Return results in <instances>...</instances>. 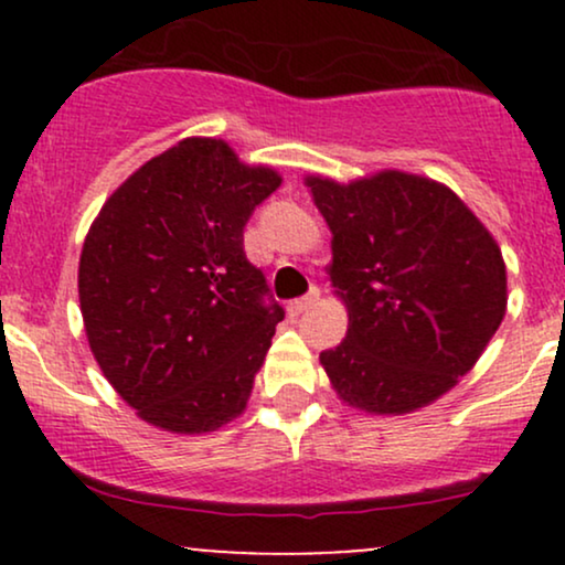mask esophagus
Returning <instances> with one entry per match:
<instances>
[{
	"label": "esophagus",
	"instance_id": "obj_1",
	"mask_svg": "<svg viewBox=\"0 0 565 565\" xmlns=\"http://www.w3.org/2000/svg\"><path fill=\"white\" fill-rule=\"evenodd\" d=\"M319 297H321V289L319 287H310L308 295H302V297H297V300H291L289 308L295 310V313H302V310L313 308V305L319 302Z\"/></svg>",
	"mask_w": 565,
	"mask_h": 565
}]
</instances>
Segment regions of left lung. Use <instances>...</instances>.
<instances>
[{"label": "left lung", "mask_w": 565, "mask_h": 565, "mask_svg": "<svg viewBox=\"0 0 565 565\" xmlns=\"http://www.w3.org/2000/svg\"><path fill=\"white\" fill-rule=\"evenodd\" d=\"M332 231L345 340L323 350L337 395L374 414L427 406L468 374L508 305L502 252L449 188L406 172L308 178Z\"/></svg>", "instance_id": "8db88e82"}]
</instances>
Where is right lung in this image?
Listing matches in <instances>:
<instances>
[{
	"mask_svg": "<svg viewBox=\"0 0 565 565\" xmlns=\"http://www.w3.org/2000/svg\"><path fill=\"white\" fill-rule=\"evenodd\" d=\"M281 178L188 138L111 193L84 238L79 302L103 374L146 423L210 433L244 412L284 319L244 225Z\"/></svg>",
	"mask_w": 565,
	"mask_h": 565,
	"instance_id": "1",
	"label": "right lung"
}]
</instances>
